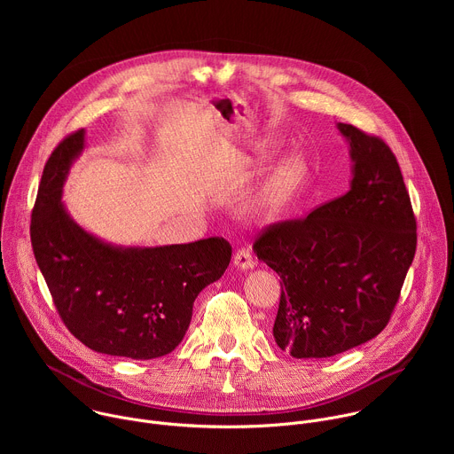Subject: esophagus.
<instances>
[{
	"mask_svg": "<svg viewBox=\"0 0 454 454\" xmlns=\"http://www.w3.org/2000/svg\"><path fill=\"white\" fill-rule=\"evenodd\" d=\"M233 266H235L237 270H240V271H249V270H253V268H254V258H253L251 251L246 249V247L237 249V253L233 254Z\"/></svg>",
	"mask_w": 454,
	"mask_h": 454,
	"instance_id": "34e87169",
	"label": "esophagus"
}]
</instances>
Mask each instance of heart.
<instances>
[{
    "label": "heart",
    "instance_id": "obj_1",
    "mask_svg": "<svg viewBox=\"0 0 454 454\" xmlns=\"http://www.w3.org/2000/svg\"><path fill=\"white\" fill-rule=\"evenodd\" d=\"M280 151L278 142L264 140L249 154L242 156L244 167H258ZM309 176V161L301 153H291L280 158L266 174L261 188L256 190L251 201V212L261 217H275L282 214L301 192Z\"/></svg>",
    "mask_w": 454,
    "mask_h": 454
}]
</instances>
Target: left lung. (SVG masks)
<instances>
[{"instance_id": "obj_1", "label": "left lung", "mask_w": 454, "mask_h": 454, "mask_svg": "<svg viewBox=\"0 0 454 454\" xmlns=\"http://www.w3.org/2000/svg\"><path fill=\"white\" fill-rule=\"evenodd\" d=\"M336 127L348 144L350 190L253 246L284 284L273 336L296 359L333 357L373 340L390 321L417 247L390 147L350 123Z\"/></svg>"}]
</instances>
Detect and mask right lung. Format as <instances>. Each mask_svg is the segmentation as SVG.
Here are the masks:
<instances>
[{
  "instance_id": "right-lung-1",
  "label": "right lung",
  "mask_w": 454,
  "mask_h": 454,
  "mask_svg": "<svg viewBox=\"0 0 454 454\" xmlns=\"http://www.w3.org/2000/svg\"><path fill=\"white\" fill-rule=\"evenodd\" d=\"M86 149V131L48 158L30 237L37 266L68 331L88 348L129 359L170 354L183 340L198 294L230 266L219 237L190 244L116 246L74 221L62 186Z\"/></svg>"
}]
</instances>
